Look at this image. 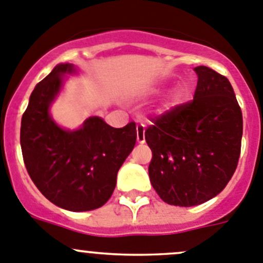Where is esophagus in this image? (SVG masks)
Masks as SVG:
<instances>
[{"label": "esophagus", "mask_w": 263, "mask_h": 263, "mask_svg": "<svg viewBox=\"0 0 263 263\" xmlns=\"http://www.w3.org/2000/svg\"><path fill=\"white\" fill-rule=\"evenodd\" d=\"M136 140L139 144L145 143V124L139 123L136 127Z\"/></svg>", "instance_id": "34e87169"}]
</instances>
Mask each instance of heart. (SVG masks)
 <instances>
[{"mask_svg":"<svg viewBox=\"0 0 263 263\" xmlns=\"http://www.w3.org/2000/svg\"><path fill=\"white\" fill-rule=\"evenodd\" d=\"M179 98H180V95H179V93H176V95H175V100H179Z\"/></svg>","mask_w":263,"mask_h":263,"instance_id":"heart-1","label":"heart"}]
</instances>
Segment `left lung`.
Returning <instances> with one entry per match:
<instances>
[{
	"instance_id": "1",
	"label": "left lung",
	"mask_w": 263,
	"mask_h": 263,
	"mask_svg": "<svg viewBox=\"0 0 263 263\" xmlns=\"http://www.w3.org/2000/svg\"><path fill=\"white\" fill-rule=\"evenodd\" d=\"M193 100L153 120L145 131L152 149L149 178L168 205L195 206L222 192L241 149L242 114L231 83L206 66Z\"/></svg>"
}]
</instances>
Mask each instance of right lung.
<instances>
[{
  "mask_svg": "<svg viewBox=\"0 0 263 263\" xmlns=\"http://www.w3.org/2000/svg\"><path fill=\"white\" fill-rule=\"evenodd\" d=\"M70 63L55 66L35 87L22 117L21 146L28 175L54 205L70 212L101 208L114 192L117 174L136 143V124L114 128L98 117L79 129L58 126L49 107L62 88Z\"/></svg>",
  "mask_w": 263,
  "mask_h": 263,
  "instance_id": "add662e5",
  "label": "right lung"
}]
</instances>
